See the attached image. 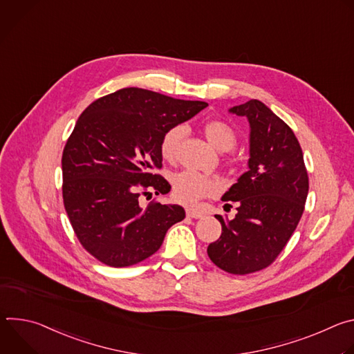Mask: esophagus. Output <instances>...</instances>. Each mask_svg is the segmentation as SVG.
<instances>
[{"label":"esophagus","instance_id":"34e87169","mask_svg":"<svg viewBox=\"0 0 354 354\" xmlns=\"http://www.w3.org/2000/svg\"><path fill=\"white\" fill-rule=\"evenodd\" d=\"M186 216H187V217H192V218H201V217H203V213H201V212L197 210V209L187 207V209H186Z\"/></svg>","mask_w":354,"mask_h":354}]
</instances>
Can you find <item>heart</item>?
<instances>
[{
	"label": "heart",
	"instance_id": "obj_1",
	"mask_svg": "<svg viewBox=\"0 0 354 354\" xmlns=\"http://www.w3.org/2000/svg\"><path fill=\"white\" fill-rule=\"evenodd\" d=\"M203 133L207 141L218 151H230L235 142L236 136L230 124L223 120H209L203 124ZM183 138V129L174 127L168 130L160 144L161 156L167 161H174L178 156L179 144ZM174 197L185 205L196 203L203 197H210L218 193L220 183L207 175L192 171H182L172 179Z\"/></svg>",
	"mask_w": 354,
	"mask_h": 354
}]
</instances>
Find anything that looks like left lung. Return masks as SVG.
I'll return each mask as SVG.
<instances>
[{
	"label": "left lung",
	"mask_w": 354,
	"mask_h": 354,
	"mask_svg": "<svg viewBox=\"0 0 354 354\" xmlns=\"http://www.w3.org/2000/svg\"><path fill=\"white\" fill-rule=\"evenodd\" d=\"M230 112L249 122V169L221 197L236 214L216 216L223 231L207 254L220 269L248 274L272 265L287 245L304 212L308 174L292 130L263 102L250 99Z\"/></svg>",
	"instance_id": "obj_1"
}]
</instances>
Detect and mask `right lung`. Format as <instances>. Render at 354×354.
I'll return each instance as SVG.
<instances>
[{
    "mask_svg": "<svg viewBox=\"0 0 354 354\" xmlns=\"http://www.w3.org/2000/svg\"><path fill=\"white\" fill-rule=\"evenodd\" d=\"M207 106L142 88H123L92 102L78 118L63 151V200L81 245L112 268L136 265L160 249L183 207L140 196L165 194L164 134Z\"/></svg>",
    "mask_w": 354,
    "mask_h": 354,
    "instance_id": "right-lung-1",
    "label": "right lung"
}]
</instances>
